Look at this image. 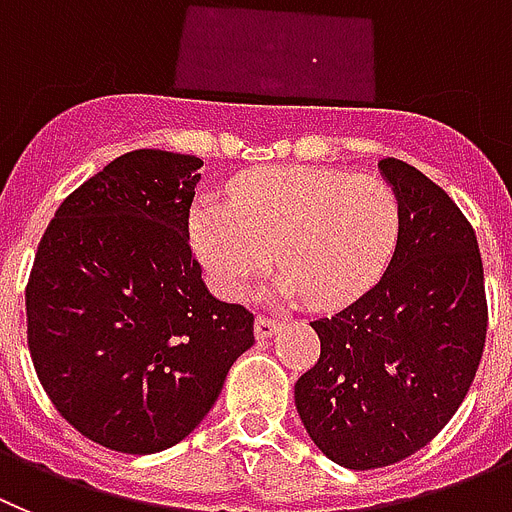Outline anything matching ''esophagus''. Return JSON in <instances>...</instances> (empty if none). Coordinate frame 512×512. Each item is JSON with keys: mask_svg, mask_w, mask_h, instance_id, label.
I'll return each instance as SVG.
<instances>
[{"mask_svg": "<svg viewBox=\"0 0 512 512\" xmlns=\"http://www.w3.org/2000/svg\"><path fill=\"white\" fill-rule=\"evenodd\" d=\"M278 329H280L278 319H270V316H265V313H257V319H255L257 339H267V336H273Z\"/></svg>", "mask_w": 512, "mask_h": 512, "instance_id": "1", "label": "esophagus"}]
</instances>
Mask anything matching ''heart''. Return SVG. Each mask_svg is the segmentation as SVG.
<instances>
[{
	"label": "heart",
	"mask_w": 512,
	"mask_h": 512,
	"mask_svg": "<svg viewBox=\"0 0 512 512\" xmlns=\"http://www.w3.org/2000/svg\"><path fill=\"white\" fill-rule=\"evenodd\" d=\"M193 245L214 285L237 296L273 252L275 290L321 308L344 306L385 273L400 237V201L375 176L326 168L262 170L234 186V204L199 201Z\"/></svg>",
	"instance_id": "obj_1"
}]
</instances>
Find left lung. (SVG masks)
<instances>
[{"instance_id": "8db88e82", "label": "left lung", "mask_w": 512, "mask_h": 512, "mask_svg": "<svg viewBox=\"0 0 512 512\" xmlns=\"http://www.w3.org/2000/svg\"><path fill=\"white\" fill-rule=\"evenodd\" d=\"M400 201V237L367 293L311 321L321 354L296 382V408L331 462L377 469L411 457L457 413L487 336L477 234L421 170L382 158Z\"/></svg>"}]
</instances>
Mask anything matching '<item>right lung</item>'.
<instances>
[{"mask_svg":"<svg viewBox=\"0 0 512 512\" xmlns=\"http://www.w3.org/2000/svg\"><path fill=\"white\" fill-rule=\"evenodd\" d=\"M196 155L135 150L66 196L25 288L40 385L78 434L124 454L186 439L255 316L216 301L188 242Z\"/></svg>","mask_w":512,"mask_h":512,"instance_id":"right-lung-1","label":"right lung"}]
</instances>
